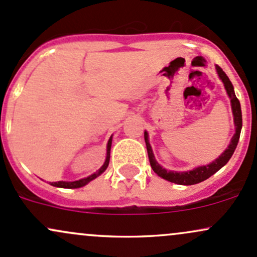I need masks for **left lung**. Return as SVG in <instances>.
<instances>
[{"label":"left lung","mask_w":257,"mask_h":257,"mask_svg":"<svg viewBox=\"0 0 257 257\" xmlns=\"http://www.w3.org/2000/svg\"><path fill=\"white\" fill-rule=\"evenodd\" d=\"M216 70L219 78L222 79L223 84H224L225 90H227V94L230 99L231 104V111H233L234 116V125H235V134L231 137L230 143H229L228 148L220 154L219 157L213 161L212 163L207 165H202V167H197L195 169L189 170V172H173V170H167L159 164L158 162L154 158L153 151H152V147L150 145V141H148V134L147 131H145V141L146 146H147V152H148V158H150L151 167L153 169V172L159 175L161 178L165 179V180L170 181V183L179 184V185H195L201 183V181L206 180L209 176L213 175L214 173H217L218 170L222 167H224L225 164L229 162V159L233 156L234 151H235L236 146H238L239 137H240V131H241L242 126V117H241V107H240V103L236 98L235 93H234V87L231 84V82L229 81L228 76L224 73V71L219 67V66H216Z\"/></svg>","instance_id":"1"}]
</instances>
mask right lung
<instances>
[{
	"label": "right lung",
	"mask_w": 257,
	"mask_h": 257,
	"mask_svg": "<svg viewBox=\"0 0 257 257\" xmlns=\"http://www.w3.org/2000/svg\"><path fill=\"white\" fill-rule=\"evenodd\" d=\"M111 141L112 137H110V140L107 141V146H106V158L105 162H104L103 167L98 170V172L92 174L88 178L81 179V180H77V181H56V183H51L52 186H56V187H63V189H77V187H82L84 185H87L89 181L94 180L95 178H98L100 174H103L106 170L107 165H109V161H110V148H111Z\"/></svg>",
	"instance_id": "1"
}]
</instances>
